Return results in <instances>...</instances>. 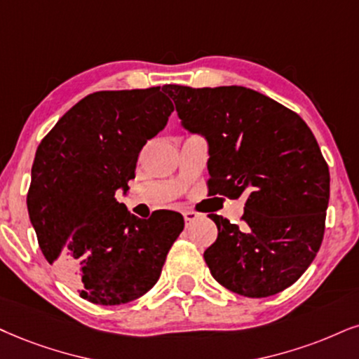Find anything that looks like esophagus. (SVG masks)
<instances>
[{
  "instance_id": "34e87169",
  "label": "esophagus",
  "mask_w": 359,
  "mask_h": 359,
  "mask_svg": "<svg viewBox=\"0 0 359 359\" xmlns=\"http://www.w3.org/2000/svg\"><path fill=\"white\" fill-rule=\"evenodd\" d=\"M183 216H184V221H187V224H189V223H193L194 219L200 218V213H196V211L188 210V211H184Z\"/></svg>"
}]
</instances>
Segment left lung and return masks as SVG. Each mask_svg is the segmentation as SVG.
Instances as JSON below:
<instances>
[{
	"instance_id": "left-lung-1",
	"label": "left lung",
	"mask_w": 359,
	"mask_h": 359,
	"mask_svg": "<svg viewBox=\"0 0 359 359\" xmlns=\"http://www.w3.org/2000/svg\"><path fill=\"white\" fill-rule=\"evenodd\" d=\"M183 126L210 144V194H245L241 224L210 215L218 238L205 261L219 285L248 298L286 290L320 250L330 170L298 113L243 86L166 85Z\"/></svg>"
}]
</instances>
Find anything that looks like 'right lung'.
I'll use <instances>...</instances> for the list:
<instances>
[{
  "label": "right lung",
  "mask_w": 359,
  "mask_h": 359,
  "mask_svg": "<svg viewBox=\"0 0 359 359\" xmlns=\"http://www.w3.org/2000/svg\"><path fill=\"white\" fill-rule=\"evenodd\" d=\"M172 109L159 86L96 91L38 146L26 196L31 224L44 258L86 302L113 306L143 296L183 231L176 211L140 219L114 198Z\"/></svg>",
  "instance_id": "right-lung-1"
}]
</instances>
